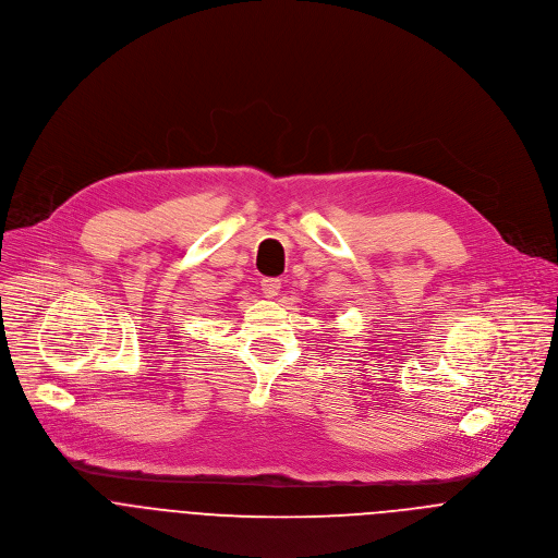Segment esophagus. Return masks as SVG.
I'll return each instance as SVG.
<instances>
[{"instance_id":"1","label":"esophagus","mask_w":558,"mask_h":558,"mask_svg":"<svg viewBox=\"0 0 558 558\" xmlns=\"http://www.w3.org/2000/svg\"><path fill=\"white\" fill-rule=\"evenodd\" d=\"M282 289V282L278 278H263L260 280V291L265 293V298H276Z\"/></svg>"}]
</instances>
